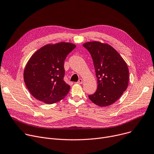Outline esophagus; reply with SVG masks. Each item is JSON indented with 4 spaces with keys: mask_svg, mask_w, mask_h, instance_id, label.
Wrapping results in <instances>:
<instances>
[{
    "mask_svg": "<svg viewBox=\"0 0 154 154\" xmlns=\"http://www.w3.org/2000/svg\"><path fill=\"white\" fill-rule=\"evenodd\" d=\"M82 83H83V80L82 79H80L79 80V81L77 82V84H82Z\"/></svg>",
    "mask_w": 154,
    "mask_h": 154,
    "instance_id": "obj_1",
    "label": "esophagus"
}]
</instances>
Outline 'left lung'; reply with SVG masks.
<instances>
[{
    "mask_svg": "<svg viewBox=\"0 0 154 154\" xmlns=\"http://www.w3.org/2000/svg\"><path fill=\"white\" fill-rule=\"evenodd\" d=\"M94 61L98 87L89 99L95 105L105 107L114 103L127 89L129 69L127 64L110 45L99 42L83 45Z\"/></svg>",
    "mask_w": 154,
    "mask_h": 154,
    "instance_id": "8db88e82",
    "label": "left lung"
}]
</instances>
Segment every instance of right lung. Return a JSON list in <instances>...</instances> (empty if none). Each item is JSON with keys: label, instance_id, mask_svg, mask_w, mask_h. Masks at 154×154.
I'll use <instances>...</instances> for the list:
<instances>
[{"label": "right lung", "instance_id": "obj_1", "mask_svg": "<svg viewBox=\"0 0 154 154\" xmlns=\"http://www.w3.org/2000/svg\"><path fill=\"white\" fill-rule=\"evenodd\" d=\"M76 46L60 42L46 45L32 55L26 65L23 77L25 85L36 99L53 104L63 99L70 87L64 77V60Z\"/></svg>", "mask_w": 154, "mask_h": 154}]
</instances>
